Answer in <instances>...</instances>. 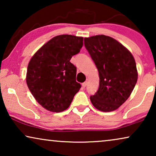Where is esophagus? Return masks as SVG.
Wrapping results in <instances>:
<instances>
[{
    "mask_svg": "<svg viewBox=\"0 0 156 156\" xmlns=\"http://www.w3.org/2000/svg\"><path fill=\"white\" fill-rule=\"evenodd\" d=\"M87 85V82H84V83H82V87H86Z\"/></svg>",
    "mask_w": 156,
    "mask_h": 156,
    "instance_id": "esophagus-1",
    "label": "esophagus"
}]
</instances>
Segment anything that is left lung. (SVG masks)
Returning <instances> with one entry per match:
<instances>
[{
    "label": "left lung",
    "mask_w": 156,
    "mask_h": 156,
    "mask_svg": "<svg viewBox=\"0 0 156 156\" xmlns=\"http://www.w3.org/2000/svg\"><path fill=\"white\" fill-rule=\"evenodd\" d=\"M84 45L99 75V87L90 97L91 103L101 112L116 110L130 97L137 82L135 59L128 49L109 36L85 37Z\"/></svg>",
    "instance_id": "1"
}]
</instances>
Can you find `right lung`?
Segmentation results:
<instances>
[{
    "mask_svg": "<svg viewBox=\"0 0 156 156\" xmlns=\"http://www.w3.org/2000/svg\"><path fill=\"white\" fill-rule=\"evenodd\" d=\"M83 46V37L61 35L41 47L29 62L26 82L36 101L47 110L61 112L81 88L76 67L70 62Z\"/></svg>",
    "mask_w": 156,
    "mask_h": 156,
    "instance_id": "obj_1",
    "label": "right lung"
}]
</instances>
